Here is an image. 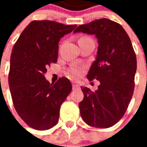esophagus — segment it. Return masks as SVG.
Listing matches in <instances>:
<instances>
[{
  "label": "esophagus",
  "instance_id": "1",
  "mask_svg": "<svg viewBox=\"0 0 147 147\" xmlns=\"http://www.w3.org/2000/svg\"><path fill=\"white\" fill-rule=\"evenodd\" d=\"M80 86H79L78 84H76V83H73V84H72V89L73 90H78L80 89Z\"/></svg>",
  "mask_w": 147,
  "mask_h": 147
}]
</instances>
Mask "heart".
Segmentation results:
<instances>
[{
    "label": "heart",
    "instance_id": "obj_1",
    "mask_svg": "<svg viewBox=\"0 0 147 147\" xmlns=\"http://www.w3.org/2000/svg\"><path fill=\"white\" fill-rule=\"evenodd\" d=\"M81 72H82V70L79 67H74L71 69V74L73 76H79L80 74H81Z\"/></svg>",
    "mask_w": 147,
    "mask_h": 147
}]
</instances>
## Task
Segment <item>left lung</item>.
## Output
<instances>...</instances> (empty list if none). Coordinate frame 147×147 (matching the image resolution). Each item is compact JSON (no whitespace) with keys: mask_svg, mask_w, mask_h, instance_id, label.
I'll use <instances>...</instances> for the list:
<instances>
[{"mask_svg":"<svg viewBox=\"0 0 147 147\" xmlns=\"http://www.w3.org/2000/svg\"><path fill=\"white\" fill-rule=\"evenodd\" d=\"M78 32L94 34L98 38L97 57L87 78L100 82L94 92L81 87L84 98L79 104L80 114L90 126L107 128L122 118L132 98L137 68L136 53L122 26L109 19L80 25L74 30Z\"/></svg>","mask_w":147,"mask_h":147,"instance_id":"8db88e82","label":"left lung"}]
</instances>
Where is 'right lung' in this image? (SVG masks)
Segmentation results:
<instances>
[{"instance_id": "right-lung-1", "label": "right lung", "mask_w": 147, "mask_h": 147, "mask_svg": "<svg viewBox=\"0 0 147 147\" xmlns=\"http://www.w3.org/2000/svg\"><path fill=\"white\" fill-rule=\"evenodd\" d=\"M76 27L34 20L13 46L8 75L11 98L19 116L34 129L43 131L55 126L61 104L71 91L68 79L62 77L53 84L44 75L46 67L57 61L61 38Z\"/></svg>"}]
</instances>
